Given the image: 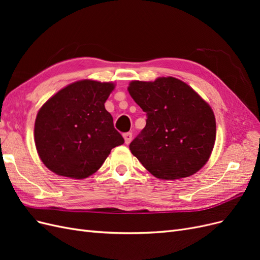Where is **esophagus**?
<instances>
[{"label": "esophagus", "mask_w": 260, "mask_h": 260, "mask_svg": "<svg viewBox=\"0 0 260 260\" xmlns=\"http://www.w3.org/2000/svg\"><path fill=\"white\" fill-rule=\"evenodd\" d=\"M123 139H124V143L129 144L132 140V133L131 132H125L123 133Z\"/></svg>", "instance_id": "obj_1"}]
</instances>
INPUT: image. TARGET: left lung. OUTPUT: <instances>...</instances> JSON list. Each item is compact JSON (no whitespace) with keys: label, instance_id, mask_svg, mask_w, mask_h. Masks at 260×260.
<instances>
[{"label":"left lung","instance_id":"8db88e82","mask_svg":"<svg viewBox=\"0 0 260 260\" xmlns=\"http://www.w3.org/2000/svg\"><path fill=\"white\" fill-rule=\"evenodd\" d=\"M128 91L147 116L145 128L130 143L131 153L161 180L198 172L207 162L216 140L210 106L174 77L132 81Z\"/></svg>","mask_w":260,"mask_h":260}]
</instances>
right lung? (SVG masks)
Instances as JSON below:
<instances>
[{
    "label": "right lung",
    "instance_id": "right-lung-1",
    "mask_svg": "<svg viewBox=\"0 0 260 260\" xmlns=\"http://www.w3.org/2000/svg\"><path fill=\"white\" fill-rule=\"evenodd\" d=\"M114 84L77 81L58 91L40 108L35 123L39 156L51 171L84 179L103 165L112 148L123 144L105 102Z\"/></svg>",
    "mask_w": 260,
    "mask_h": 260
}]
</instances>
